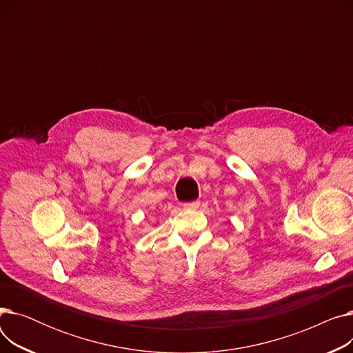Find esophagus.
<instances>
[{"instance_id":"obj_1","label":"esophagus","mask_w":353,"mask_h":353,"mask_svg":"<svg viewBox=\"0 0 353 353\" xmlns=\"http://www.w3.org/2000/svg\"><path fill=\"white\" fill-rule=\"evenodd\" d=\"M200 206V201L199 200H194V201H189V203H183V209L186 210H194Z\"/></svg>"}]
</instances>
